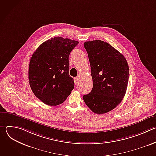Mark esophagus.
I'll return each instance as SVG.
<instances>
[{
  "label": "esophagus",
  "mask_w": 156,
  "mask_h": 156,
  "mask_svg": "<svg viewBox=\"0 0 156 156\" xmlns=\"http://www.w3.org/2000/svg\"><path fill=\"white\" fill-rule=\"evenodd\" d=\"M74 83H75V84L76 85L78 84V77L74 78Z\"/></svg>",
  "instance_id": "obj_1"
}]
</instances>
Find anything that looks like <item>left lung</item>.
<instances>
[{
    "instance_id": "1",
    "label": "left lung",
    "mask_w": 156,
    "mask_h": 156,
    "mask_svg": "<svg viewBox=\"0 0 156 156\" xmlns=\"http://www.w3.org/2000/svg\"><path fill=\"white\" fill-rule=\"evenodd\" d=\"M84 46L90 62L93 87L90 93L83 96V100L95 114L108 112L125 95L128 64L120 52L104 41H86Z\"/></svg>"
}]
</instances>
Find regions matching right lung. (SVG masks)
Segmentation results:
<instances>
[{"mask_svg": "<svg viewBox=\"0 0 156 156\" xmlns=\"http://www.w3.org/2000/svg\"><path fill=\"white\" fill-rule=\"evenodd\" d=\"M78 41L55 37L41 44L33 53L28 78L34 95L49 105L63 102L74 88L69 75V55Z\"/></svg>", "mask_w": 156, "mask_h": 156, "instance_id": "obj_1", "label": "right lung"}]
</instances>
